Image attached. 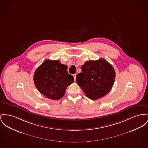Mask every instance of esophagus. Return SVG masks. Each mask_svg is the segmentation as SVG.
<instances>
[{"label":"esophagus","instance_id":"1","mask_svg":"<svg viewBox=\"0 0 148 148\" xmlns=\"http://www.w3.org/2000/svg\"><path fill=\"white\" fill-rule=\"evenodd\" d=\"M73 77H74L75 81V80H76V74H74V75H73Z\"/></svg>","mask_w":148,"mask_h":148}]
</instances>
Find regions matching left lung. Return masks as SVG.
Instances as JSON below:
<instances>
[{
  "mask_svg": "<svg viewBox=\"0 0 148 148\" xmlns=\"http://www.w3.org/2000/svg\"><path fill=\"white\" fill-rule=\"evenodd\" d=\"M76 82L90 99L97 100L107 95L112 89L116 77L113 66L105 59L89 60L81 67Z\"/></svg>",
  "mask_w": 148,
  "mask_h": 148,
  "instance_id": "1",
  "label": "left lung"
}]
</instances>
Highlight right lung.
I'll return each mask as SVG.
<instances>
[{"label": "right lung", "instance_id": "obj_1", "mask_svg": "<svg viewBox=\"0 0 148 148\" xmlns=\"http://www.w3.org/2000/svg\"><path fill=\"white\" fill-rule=\"evenodd\" d=\"M73 80V77L68 73L67 66L58 60H45L34 75V84L38 91L53 100L62 98Z\"/></svg>", "mask_w": 148, "mask_h": 148}]
</instances>
